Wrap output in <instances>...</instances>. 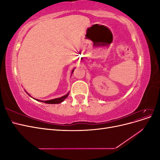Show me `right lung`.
Returning a JSON list of instances; mask_svg holds the SVG:
<instances>
[{
    "label": "right lung",
    "instance_id": "add662e5",
    "mask_svg": "<svg viewBox=\"0 0 160 160\" xmlns=\"http://www.w3.org/2000/svg\"><path fill=\"white\" fill-rule=\"evenodd\" d=\"M73 71H74V69L72 70V73L73 72ZM68 95H69V93L61 97V98L54 99H51V100H48V101H41V100H38V99H37V100L41 101V102H43V103H48V104H57V103H60L62 102V101H63L67 98V97H68Z\"/></svg>",
    "mask_w": 160,
    "mask_h": 160
}]
</instances>
